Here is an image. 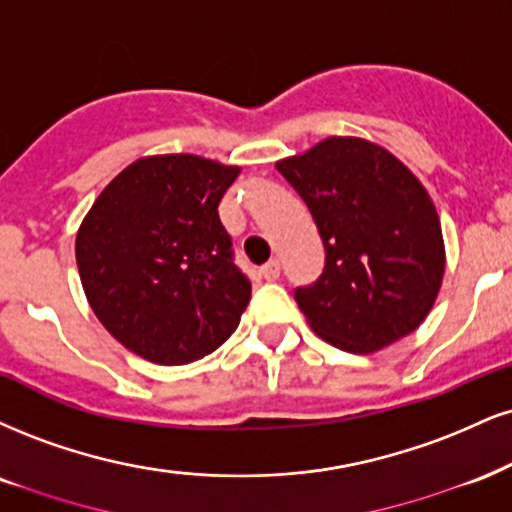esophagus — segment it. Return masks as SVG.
Listing matches in <instances>:
<instances>
[{
    "label": "esophagus",
    "mask_w": 512,
    "mask_h": 512,
    "mask_svg": "<svg viewBox=\"0 0 512 512\" xmlns=\"http://www.w3.org/2000/svg\"><path fill=\"white\" fill-rule=\"evenodd\" d=\"M279 274H281V264H279V260L267 262V264H264V267L260 269V276H262L264 281H276V279H279Z\"/></svg>",
    "instance_id": "obj_1"
}]
</instances>
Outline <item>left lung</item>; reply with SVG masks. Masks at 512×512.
Instances as JSON below:
<instances>
[{
    "label": "left lung",
    "mask_w": 512,
    "mask_h": 512,
    "mask_svg": "<svg viewBox=\"0 0 512 512\" xmlns=\"http://www.w3.org/2000/svg\"><path fill=\"white\" fill-rule=\"evenodd\" d=\"M322 236L324 272L295 300L317 336L374 353L424 322L439 295L446 250L427 190L400 159L362 138H326L276 162Z\"/></svg>",
    "instance_id": "obj_1"
}]
</instances>
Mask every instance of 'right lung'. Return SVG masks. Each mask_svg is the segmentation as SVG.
<instances>
[{"label": "right lung", "mask_w": 512, "mask_h": 512, "mask_svg": "<svg viewBox=\"0 0 512 512\" xmlns=\"http://www.w3.org/2000/svg\"><path fill=\"white\" fill-rule=\"evenodd\" d=\"M238 166L197 155L143 157L85 214L76 262L88 303L121 346L157 365L217 350L250 303L219 202Z\"/></svg>", "instance_id": "add662e5"}]
</instances>
